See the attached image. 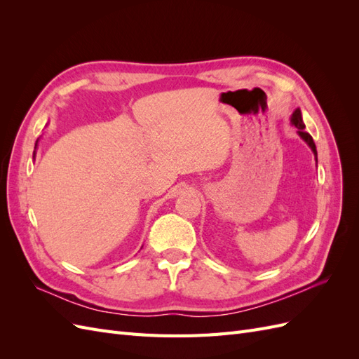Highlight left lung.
I'll use <instances>...</instances> for the list:
<instances>
[{"instance_id":"obj_1","label":"left lung","mask_w":359,"mask_h":359,"mask_svg":"<svg viewBox=\"0 0 359 359\" xmlns=\"http://www.w3.org/2000/svg\"><path fill=\"white\" fill-rule=\"evenodd\" d=\"M290 123H292V126H295L297 128H298V135H299V137L304 140V142H306L310 148H311V151H313V154H314V157H316V160H318V151H316V145H314V140H313V137L310 136V133H307L306 130V124L302 123V115H301V111L299 109H297L295 112L292 114V116H290Z\"/></svg>"}]
</instances>
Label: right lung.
Here are the masks:
<instances>
[{"mask_svg":"<svg viewBox=\"0 0 359 359\" xmlns=\"http://www.w3.org/2000/svg\"><path fill=\"white\" fill-rule=\"evenodd\" d=\"M36 145H37V144H36Z\"/></svg>","mask_w":359,"mask_h":359,"instance_id":"1","label":"right lung"}]
</instances>
